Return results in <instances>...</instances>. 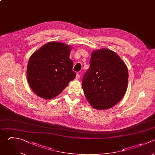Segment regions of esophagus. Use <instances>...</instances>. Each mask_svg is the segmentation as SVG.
I'll return each instance as SVG.
<instances>
[{"instance_id":"34e87169","label":"esophagus","mask_w":155,"mask_h":155,"mask_svg":"<svg viewBox=\"0 0 155 155\" xmlns=\"http://www.w3.org/2000/svg\"><path fill=\"white\" fill-rule=\"evenodd\" d=\"M80 78H81L80 75H79V74H76V79L77 80H78V79H80Z\"/></svg>"}]
</instances>
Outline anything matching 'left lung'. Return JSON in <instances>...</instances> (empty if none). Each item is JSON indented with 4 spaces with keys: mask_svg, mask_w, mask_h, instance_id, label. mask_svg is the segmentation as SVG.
Returning a JSON list of instances; mask_svg holds the SVG:
<instances>
[{
    "mask_svg": "<svg viewBox=\"0 0 155 155\" xmlns=\"http://www.w3.org/2000/svg\"><path fill=\"white\" fill-rule=\"evenodd\" d=\"M128 79L127 67L120 57L110 50L102 48L91 53L82 86L90 104L97 110H105L122 99Z\"/></svg>",
    "mask_w": 155,
    "mask_h": 155,
    "instance_id": "1",
    "label": "left lung"
}]
</instances>
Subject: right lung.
<instances>
[{
  "label": "right lung",
  "instance_id": "1",
  "mask_svg": "<svg viewBox=\"0 0 155 155\" xmlns=\"http://www.w3.org/2000/svg\"><path fill=\"white\" fill-rule=\"evenodd\" d=\"M71 47L48 42L30 57L27 70L28 82L35 94L45 99L59 95L76 77L70 59Z\"/></svg>",
  "mask_w": 155,
  "mask_h": 155
}]
</instances>
